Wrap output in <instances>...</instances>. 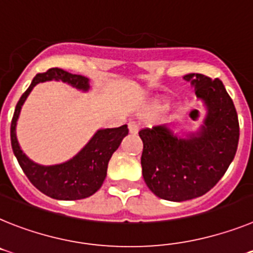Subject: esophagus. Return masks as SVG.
<instances>
[{
	"label": "esophagus",
	"instance_id": "esophagus-1",
	"mask_svg": "<svg viewBox=\"0 0 253 253\" xmlns=\"http://www.w3.org/2000/svg\"><path fill=\"white\" fill-rule=\"evenodd\" d=\"M128 128H129V131H130L131 134H137L138 130H139V126H138L135 123H129Z\"/></svg>",
	"mask_w": 253,
	"mask_h": 253
}]
</instances>
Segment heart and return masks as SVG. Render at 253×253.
Returning a JSON list of instances; mask_svg holds the SVG:
<instances>
[{"label": "heart", "mask_w": 253, "mask_h": 253, "mask_svg": "<svg viewBox=\"0 0 253 253\" xmlns=\"http://www.w3.org/2000/svg\"><path fill=\"white\" fill-rule=\"evenodd\" d=\"M156 105H157V107H160V109H161V107H165L166 102H165V101H159V102H157Z\"/></svg>", "instance_id": "1"}]
</instances>
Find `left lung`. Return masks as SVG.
Segmentation results:
<instances>
[{
  "mask_svg": "<svg viewBox=\"0 0 253 253\" xmlns=\"http://www.w3.org/2000/svg\"><path fill=\"white\" fill-rule=\"evenodd\" d=\"M207 114L197 133L178 137L160 125L139 130L143 142L141 164L148 188L163 200L182 202L197 198L223 178L237 152L238 115L220 79L188 74Z\"/></svg>",
  "mask_w": 253,
  "mask_h": 253,
  "instance_id": "8db88e82",
  "label": "left lung"
}]
</instances>
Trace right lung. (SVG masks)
<instances>
[{
    "instance_id": "obj_1",
    "label": "right lung",
    "mask_w": 253,
    "mask_h": 253,
    "mask_svg": "<svg viewBox=\"0 0 253 253\" xmlns=\"http://www.w3.org/2000/svg\"><path fill=\"white\" fill-rule=\"evenodd\" d=\"M47 81H61L82 90L89 89V79L83 75L71 74L59 68L48 69L34 77L15 107L11 120V147L18 159L19 165L30 180V183L42 193L55 200L74 201L87 198L101 188L107 174V165L112 153L122 143L123 138L128 134V126L100 129L92 137L85 147L74 157L64 164L43 166L33 163L25 156L16 138V122L21 106L37 84Z\"/></svg>"
}]
</instances>
